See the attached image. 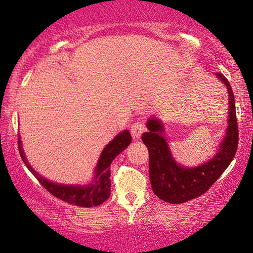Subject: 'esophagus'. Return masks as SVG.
I'll return each mask as SVG.
<instances>
[{
	"label": "esophagus",
	"mask_w": 253,
	"mask_h": 253,
	"mask_svg": "<svg viewBox=\"0 0 253 253\" xmlns=\"http://www.w3.org/2000/svg\"><path fill=\"white\" fill-rule=\"evenodd\" d=\"M144 129H145V126L143 122H140V121H137V122H134L133 124H131V134H132L133 139H138L141 136V133L144 132Z\"/></svg>",
	"instance_id": "esophagus-1"
}]
</instances>
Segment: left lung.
Wrapping results in <instances>:
<instances>
[{"label": "left lung", "instance_id": "obj_1", "mask_svg": "<svg viewBox=\"0 0 253 253\" xmlns=\"http://www.w3.org/2000/svg\"><path fill=\"white\" fill-rule=\"evenodd\" d=\"M226 84L229 93V120L227 136L212 160L199 167L184 168L172 159L167 141L161 136L164 127L158 120L147 121V132L141 140L150 153V181L153 192L164 202L182 204L202 196L215 183L226 170L236 154L238 145V126L236 108L231 86L222 74H216Z\"/></svg>", "mask_w": 253, "mask_h": 253}]
</instances>
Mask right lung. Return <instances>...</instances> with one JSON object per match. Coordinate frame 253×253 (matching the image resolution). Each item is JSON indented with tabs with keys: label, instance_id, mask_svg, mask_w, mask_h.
<instances>
[{
	"label": "right lung",
	"instance_id": "1",
	"mask_svg": "<svg viewBox=\"0 0 253 253\" xmlns=\"http://www.w3.org/2000/svg\"><path fill=\"white\" fill-rule=\"evenodd\" d=\"M131 143V136L129 131L126 130L117 134L114 139L105 147L102 151L101 157L99 159L98 166L95 169L94 182L87 186L79 185H61L56 183L49 182L44 179L42 176L34 171V169L29 165L25 155H24L22 145H20V138L18 137V150L22 157L24 164L30 169L41 185L51 193L56 198L63 200V202L71 204V205L82 206V207H93L99 206L105 203L110 196V164H112L116 155L129 146Z\"/></svg>",
	"mask_w": 253,
	"mask_h": 253
}]
</instances>
